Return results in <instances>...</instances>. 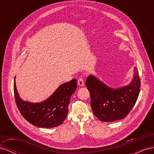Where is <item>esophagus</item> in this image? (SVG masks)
Returning <instances> with one entry per match:
<instances>
[{"label":"esophagus","instance_id":"obj_1","mask_svg":"<svg viewBox=\"0 0 154 154\" xmlns=\"http://www.w3.org/2000/svg\"><path fill=\"white\" fill-rule=\"evenodd\" d=\"M78 84L80 86H83L84 85V80H83V78H80L78 80Z\"/></svg>","mask_w":154,"mask_h":154}]
</instances>
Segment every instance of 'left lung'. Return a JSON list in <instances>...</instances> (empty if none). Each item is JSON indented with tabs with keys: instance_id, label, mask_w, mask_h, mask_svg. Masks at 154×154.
<instances>
[{
	"instance_id": "obj_1",
	"label": "left lung",
	"mask_w": 154,
	"mask_h": 154,
	"mask_svg": "<svg viewBox=\"0 0 154 154\" xmlns=\"http://www.w3.org/2000/svg\"><path fill=\"white\" fill-rule=\"evenodd\" d=\"M133 80L127 86L112 88L93 76L85 82L91 95L93 113L101 122H112L124 119L136 103L140 92L141 81L135 67Z\"/></svg>"
}]
</instances>
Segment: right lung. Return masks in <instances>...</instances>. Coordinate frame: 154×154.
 I'll return each mask as SVG.
<instances>
[{
    "label": "right lung",
    "mask_w": 154,
    "mask_h": 154,
    "mask_svg": "<svg viewBox=\"0 0 154 154\" xmlns=\"http://www.w3.org/2000/svg\"><path fill=\"white\" fill-rule=\"evenodd\" d=\"M77 88L76 79L60 85L48 100L40 103L22 100L14 80V96L22 116L38 127L52 128L62 125L68 113L70 99Z\"/></svg>",
    "instance_id": "add662e5"
}]
</instances>
